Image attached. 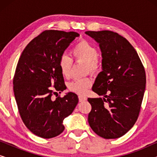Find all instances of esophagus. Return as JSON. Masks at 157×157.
Instances as JSON below:
<instances>
[{"label":"esophagus","mask_w":157,"mask_h":157,"mask_svg":"<svg viewBox=\"0 0 157 157\" xmlns=\"http://www.w3.org/2000/svg\"><path fill=\"white\" fill-rule=\"evenodd\" d=\"M78 100L80 102L82 101H85L87 100V98L85 97V96H78Z\"/></svg>","instance_id":"34e87169"}]
</instances>
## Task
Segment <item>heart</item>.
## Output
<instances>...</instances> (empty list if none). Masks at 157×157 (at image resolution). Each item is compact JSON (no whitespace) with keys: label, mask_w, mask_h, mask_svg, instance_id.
Segmentation results:
<instances>
[{"label":"heart","mask_w":157,"mask_h":157,"mask_svg":"<svg viewBox=\"0 0 157 157\" xmlns=\"http://www.w3.org/2000/svg\"><path fill=\"white\" fill-rule=\"evenodd\" d=\"M73 58L76 61L86 63L87 71L96 74L101 69V63L98 57L97 48L85 39H81L75 45L71 51ZM73 60L66 54L61 55L59 60V66L61 73L64 78H68L71 76ZM92 78L90 77L76 79L69 83L68 89L78 95H85L91 86Z\"/></svg>","instance_id":"heart-1"}]
</instances>
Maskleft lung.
Wrapping results in <instances>:
<instances>
[{
  "label": "left lung",
  "mask_w": 157,
  "mask_h": 157,
  "mask_svg": "<svg viewBox=\"0 0 157 157\" xmlns=\"http://www.w3.org/2000/svg\"><path fill=\"white\" fill-rule=\"evenodd\" d=\"M99 44L102 71L92 90L104 98H88L91 110L88 121L102 138L117 139L128 132L138 119L146 86V74L132 44L111 31H86Z\"/></svg>",
  "instance_id": "obj_1"
}]
</instances>
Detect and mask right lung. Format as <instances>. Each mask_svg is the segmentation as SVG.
I'll return each instance as SVG.
<instances>
[{
  "label": "right lung",
  "mask_w": 157,
  "mask_h": 157,
  "mask_svg": "<svg viewBox=\"0 0 157 157\" xmlns=\"http://www.w3.org/2000/svg\"><path fill=\"white\" fill-rule=\"evenodd\" d=\"M78 36L74 31L46 30L27 45L18 60L13 81L18 112L25 126L41 138L61 134L63 119L78 102L72 92L52 98L66 89L59 60Z\"/></svg>",
  "instance_id": "obj_1"
}]
</instances>
